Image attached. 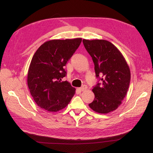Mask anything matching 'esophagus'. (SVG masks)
Returning a JSON list of instances; mask_svg holds the SVG:
<instances>
[{
    "label": "esophagus",
    "mask_w": 153,
    "mask_h": 153,
    "mask_svg": "<svg viewBox=\"0 0 153 153\" xmlns=\"http://www.w3.org/2000/svg\"><path fill=\"white\" fill-rule=\"evenodd\" d=\"M87 89V86L86 85H84L82 87H81L80 88V90L81 91H85Z\"/></svg>",
    "instance_id": "esophagus-1"
}]
</instances>
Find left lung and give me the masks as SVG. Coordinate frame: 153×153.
Returning <instances> with one entry per match:
<instances>
[{
	"label": "left lung",
	"instance_id": "8db88e82",
	"mask_svg": "<svg viewBox=\"0 0 153 153\" xmlns=\"http://www.w3.org/2000/svg\"><path fill=\"white\" fill-rule=\"evenodd\" d=\"M82 41L94 64L96 76L102 81L92 89L94 100L89 106L100 114L112 112L126 95L130 69L121 52L108 41L84 39Z\"/></svg>",
	"mask_w": 153,
	"mask_h": 153
}]
</instances>
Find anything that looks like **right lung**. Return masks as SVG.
Segmentation results:
<instances>
[{
  "mask_svg": "<svg viewBox=\"0 0 153 153\" xmlns=\"http://www.w3.org/2000/svg\"><path fill=\"white\" fill-rule=\"evenodd\" d=\"M82 42V38L52 39L37 50L27 75L30 94L40 108L50 112L64 108L75 94V88L62 81L64 67Z\"/></svg>",
  "mask_w": 153,
  "mask_h": 153,
  "instance_id": "obj_1",
  "label": "right lung"
}]
</instances>
